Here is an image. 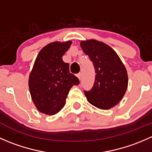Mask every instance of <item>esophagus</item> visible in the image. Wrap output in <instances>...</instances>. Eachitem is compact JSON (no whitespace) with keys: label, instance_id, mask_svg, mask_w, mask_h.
Returning <instances> with one entry per match:
<instances>
[{"label":"esophagus","instance_id":"34e87169","mask_svg":"<svg viewBox=\"0 0 152 152\" xmlns=\"http://www.w3.org/2000/svg\"><path fill=\"white\" fill-rule=\"evenodd\" d=\"M76 76H77L78 79H79V80H81V78H82V74H81V73H78V74L76 75Z\"/></svg>","mask_w":152,"mask_h":152}]
</instances>
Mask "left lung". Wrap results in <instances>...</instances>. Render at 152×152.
<instances>
[{"instance_id": "8db88e82", "label": "left lung", "mask_w": 152, "mask_h": 152, "mask_svg": "<svg viewBox=\"0 0 152 152\" xmlns=\"http://www.w3.org/2000/svg\"><path fill=\"white\" fill-rule=\"evenodd\" d=\"M85 54L93 62L96 79L93 88L85 91L90 104L101 110H109L123 99L128 87L125 65L115 51L107 44L96 39L81 41Z\"/></svg>"}]
</instances>
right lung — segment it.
<instances>
[{
  "mask_svg": "<svg viewBox=\"0 0 152 152\" xmlns=\"http://www.w3.org/2000/svg\"><path fill=\"white\" fill-rule=\"evenodd\" d=\"M72 42H53L38 53L29 74L28 87L38 111L48 115L59 113L66 104L69 90L79 81L70 73L62 56Z\"/></svg>",
  "mask_w": 152,
  "mask_h": 152,
  "instance_id": "obj_1",
  "label": "right lung"
}]
</instances>
